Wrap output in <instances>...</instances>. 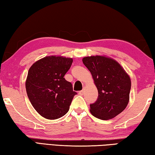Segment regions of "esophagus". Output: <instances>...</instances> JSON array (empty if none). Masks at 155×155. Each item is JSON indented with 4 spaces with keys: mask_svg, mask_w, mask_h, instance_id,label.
<instances>
[{
    "mask_svg": "<svg viewBox=\"0 0 155 155\" xmlns=\"http://www.w3.org/2000/svg\"><path fill=\"white\" fill-rule=\"evenodd\" d=\"M84 91H85V90H84V89H83V90H81V91H79V92H78V94H79V95H81V96H82V95H83Z\"/></svg>",
    "mask_w": 155,
    "mask_h": 155,
    "instance_id": "obj_1",
    "label": "esophagus"
}]
</instances>
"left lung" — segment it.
<instances>
[{
    "label": "left lung",
    "mask_w": 155,
    "mask_h": 155,
    "mask_svg": "<svg viewBox=\"0 0 155 155\" xmlns=\"http://www.w3.org/2000/svg\"><path fill=\"white\" fill-rule=\"evenodd\" d=\"M83 64L90 70L98 92L90 112L97 118L112 119L126 109L129 102L131 81L118 62L111 57L96 55L83 57Z\"/></svg>",
    "instance_id": "8db88e82"
}]
</instances>
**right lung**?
I'll return each instance as SVG.
<instances>
[{
	"label": "right lung",
	"instance_id": "obj_1",
	"mask_svg": "<svg viewBox=\"0 0 155 155\" xmlns=\"http://www.w3.org/2000/svg\"><path fill=\"white\" fill-rule=\"evenodd\" d=\"M72 61L70 57L46 56L28 70L25 82L27 96L35 111L44 118H60L69 110L77 93L64 76Z\"/></svg>",
	"mask_w": 155,
	"mask_h": 155
}]
</instances>
